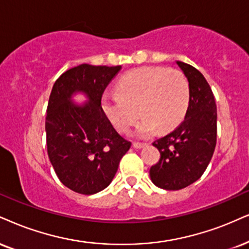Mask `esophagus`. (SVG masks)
I'll use <instances>...</instances> for the list:
<instances>
[{
	"mask_svg": "<svg viewBox=\"0 0 249 249\" xmlns=\"http://www.w3.org/2000/svg\"><path fill=\"white\" fill-rule=\"evenodd\" d=\"M133 145H134V148H135V149L139 150V149H142V148H144V146H145L146 144H145V143H134Z\"/></svg>",
	"mask_w": 249,
	"mask_h": 249,
	"instance_id": "obj_1",
	"label": "esophagus"
}]
</instances>
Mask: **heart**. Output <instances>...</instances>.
I'll return each instance as SVG.
<instances>
[{"label":"heart","instance_id":"heart-1","mask_svg":"<svg viewBox=\"0 0 249 249\" xmlns=\"http://www.w3.org/2000/svg\"><path fill=\"white\" fill-rule=\"evenodd\" d=\"M119 94H105L101 100L104 113L120 133H128L139 119L140 137L173 129L186 114L189 84L180 70L164 67H143L128 72L118 83Z\"/></svg>","mask_w":249,"mask_h":249}]
</instances>
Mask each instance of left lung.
I'll list each match as a JSON object with an SVG mask.
<instances>
[{
  "instance_id": "1",
  "label": "left lung",
  "mask_w": 249,
  "mask_h": 249,
  "mask_svg": "<svg viewBox=\"0 0 249 249\" xmlns=\"http://www.w3.org/2000/svg\"><path fill=\"white\" fill-rule=\"evenodd\" d=\"M177 64L189 83V105L185 120L166 136L152 143L160 159L150 168L159 188L179 190L201 178L213 158L217 140V107L210 85L197 69Z\"/></svg>"
}]
</instances>
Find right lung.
<instances>
[{
	"instance_id": "1",
	"label": "right lung",
	"mask_w": 249,
	"mask_h": 249,
	"mask_svg": "<svg viewBox=\"0 0 249 249\" xmlns=\"http://www.w3.org/2000/svg\"><path fill=\"white\" fill-rule=\"evenodd\" d=\"M120 69L83 63L63 72L52 89L45 124L48 157L61 182L79 194L105 189L130 149L101 107L104 91ZM76 93L88 101L73 103Z\"/></svg>"
}]
</instances>
